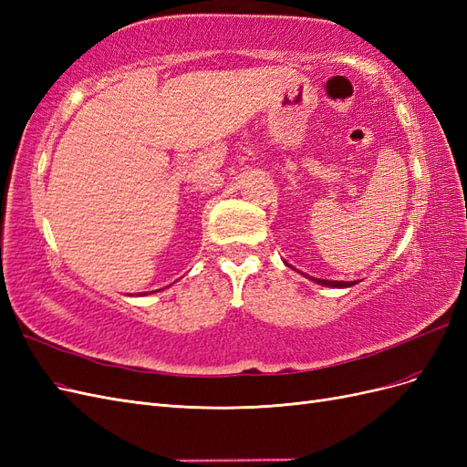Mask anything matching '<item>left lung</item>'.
Returning <instances> with one entry per match:
<instances>
[{
	"mask_svg": "<svg viewBox=\"0 0 467 467\" xmlns=\"http://www.w3.org/2000/svg\"><path fill=\"white\" fill-rule=\"evenodd\" d=\"M290 266V265H288ZM309 280H314L316 285H321V286H331V288H348V286H355L357 285V280L355 282H345V280H323V278H314V276H307Z\"/></svg>",
	"mask_w": 467,
	"mask_h": 467,
	"instance_id": "8db88e82",
	"label": "left lung"
}]
</instances>
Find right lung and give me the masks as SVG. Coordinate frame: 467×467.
<instances>
[{"instance_id": "add662e5", "label": "right lung", "mask_w": 467, "mask_h": 467, "mask_svg": "<svg viewBox=\"0 0 467 467\" xmlns=\"http://www.w3.org/2000/svg\"><path fill=\"white\" fill-rule=\"evenodd\" d=\"M142 294H144V292H142Z\"/></svg>"}]
</instances>
